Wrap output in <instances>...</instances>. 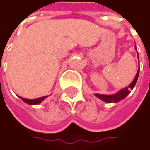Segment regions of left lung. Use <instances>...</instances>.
Here are the masks:
<instances>
[{"instance_id":"obj_1","label":"left lung","mask_w":150,"mask_h":150,"mask_svg":"<svg viewBox=\"0 0 150 150\" xmlns=\"http://www.w3.org/2000/svg\"><path fill=\"white\" fill-rule=\"evenodd\" d=\"M137 51V50H136ZM138 54V53H137ZM138 59H139V56H138ZM139 73H140V67H139V69L136 73V75L134 80L132 81V82L127 87L122 89L119 91H117L115 94L113 95H103V94H95V96L99 98L100 100H103L104 102H106V103H117V102H119L122 100H123L124 98L127 96L129 93H130V91L134 88V86L136 85V81H137V79H138V77H139Z\"/></svg>"}]
</instances>
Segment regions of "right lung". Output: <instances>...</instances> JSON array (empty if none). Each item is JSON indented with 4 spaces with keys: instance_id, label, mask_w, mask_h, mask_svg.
Masks as SVG:
<instances>
[{
    "instance_id": "1",
    "label": "right lung",
    "mask_w": 150,
    "mask_h": 150,
    "mask_svg": "<svg viewBox=\"0 0 150 150\" xmlns=\"http://www.w3.org/2000/svg\"><path fill=\"white\" fill-rule=\"evenodd\" d=\"M22 100L24 101L25 103L28 104L30 105H39L40 103H42V101L45 100V98H47V96H42L40 97V98H38V99H34V100H28V99H25V98H23V97L18 96Z\"/></svg>"
}]
</instances>
